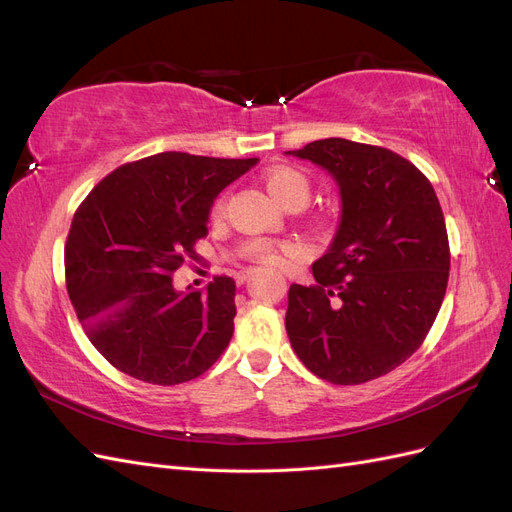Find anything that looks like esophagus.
<instances>
[{
    "instance_id": "34e87169",
    "label": "esophagus",
    "mask_w": 512,
    "mask_h": 512,
    "mask_svg": "<svg viewBox=\"0 0 512 512\" xmlns=\"http://www.w3.org/2000/svg\"><path fill=\"white\" fill-rule=\"evenodd\" d=\"M247 277H250V271H247V273H239V275H237V284H243V282L247 280Z\"/></svg>"
}]
</instances>
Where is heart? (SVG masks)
Instances as JSON below:
<instances>
[{
    "mask_svg": "<svg viewBox=\"0 0 512 512\" xmlns=\"http://www.w3.org/2000/svg\"><path fill=\"white\" fill-rule=\"evenodd\" d=\"M265 185L269 194L277 200L280 205H288L299 200V203H307L309 198V179L305 177L303 170L294 168V166H273L265 173ZM224 209V196L215 203L213 213H220ZM247 252H250L254 258L260 262H267V265H277L280 262V254H277L275 247L265 241H254L247 245Z\"/></svg>",
    "mask_w": 512,
    "mask_h": 512,
    "instance_id": "heart-1",
    "label": "heart"
}]
</instances>
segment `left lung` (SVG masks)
Instances as JSON below:
<instances>
[{
	"instance_id": "8db88e82",
	"label": "left lung",
	"mask_w": 512,
	"mask_h": 512,
	"mask_svg": "<svg viewBox=\"0 0 512 512\" xmlns=\"http://www.w3.org/2000/svg\"><path fill=\"white\" fill-rule=\"evenodd\" d=\"M290 156L335 179L342 218L314 265V286L288 290L286 333L303 365L333 384L389 374L421 348L448 284L444 213L429 179L391 149L324 138Z\"/></svg>"
}]
</instances>
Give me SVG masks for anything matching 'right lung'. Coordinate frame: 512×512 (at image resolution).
I'll return each instance as SVG.
<instances>
[{
  "label": "right lung",
  "mask_w": 512,
  "mask_h": 512,
  "mask_svg": "<svg viewBox=\"0 0 512 512\" xmlns=\"http://www.w3.org/2000/svg\"><path fill=\"white\" fill-rule=\"evenodd\" d=\"M258 158L164 151L123 164L76 209L66 286L89 342L123 374L173 386L220 359L235 331V280L177 292L173 273L207 237L213 200Z\"/></svg>",
  "instance_id": "obj_1"
}]
</instances>
